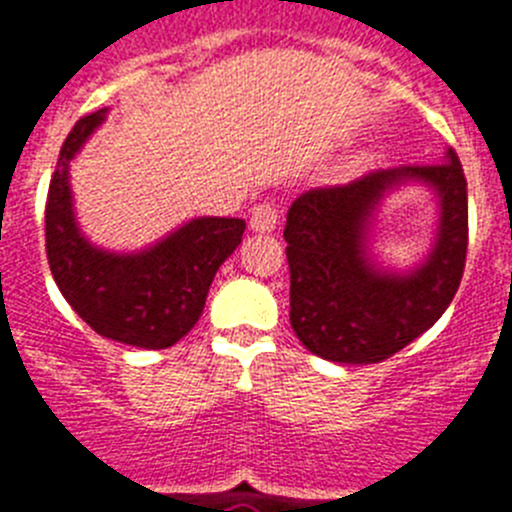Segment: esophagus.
I'll list each match as a JSON object with an SVG mask.
<instances>
[{
  "label": "esophagus",
  "instance_id": "esophagus-1",
  "mask_svg": "<svg viewBox=\"0 0 512 512\" xmlns=\"http://www.w3.org/2000/svg\"><path fill=\"white\" fill-rule=\"evenodd\" d=\"M275 227H278V209H275L273 201H265V204L252 209V219H250L252 232L270 234Z\"/></svg>",
  "mask_w": 512,
  "mask_h": 512
}]
</instances>
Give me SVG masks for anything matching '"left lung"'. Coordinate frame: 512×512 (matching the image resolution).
I'll use <instances>...</instances> for the list:
<instances>
[{"instance_id": "1", "label": "left lung", "mask_w": 512, "mask_h": 512, "mask_svg": "<svg viewBox=\"0 0 512 512\" xmlns=\"http://www.w3.org/2000/svg\"><path fill=\"white\" fill-rule=\"evenodd\" d=\"M408 182L431 187L440 204L432 252L411 271L371 255L381 199ZM467 178L454 150L439 165L367 173L347 186L311 188L288 209L290 326L308 352L342 365L393 357L428 331L457 293L467 257Z\"/></svg>"}]
</instances>
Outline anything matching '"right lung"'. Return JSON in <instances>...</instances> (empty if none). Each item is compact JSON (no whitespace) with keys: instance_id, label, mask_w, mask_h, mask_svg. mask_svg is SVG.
<instances>
[{"instance_id":"right-lung-1","label":"right lung","mask_w":512,"mask_h":512,"mask_svg":"<svg viewBox=\"0 0 512 512\" xmlns=\"http://www.w3.org/2000/svg\"><path fill=\"white\" fill-rule=\"evenodd\" d=\"M104 119L107 109L78 119L61 147L45 204L50 273L96 334L130 347H173L199 321L216 270L242 242L245 219L199 216L137 252L96 247L78 229L68 170Z\"/></svg>"}]
</instances>
